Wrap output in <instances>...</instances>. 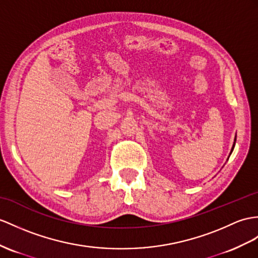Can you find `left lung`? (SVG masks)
Instances as JSON below:
<instances>
[{
  "label": "left lung",
  "mask_w": 258,
  "mask_h": 258,
  "mask_svg": "<svg viewBox=\"0 0 258 258\" xmlns=\"http://www.w3.org/2000/svg\"><path fill=\"white\" fill-rule=\"evenodd\" d=\"M235 144V143H234ZM234 144H233V148H232V151H233V149H234ZM232 151H231V152H232Z\"/></svg>",
  "instance_id": "left-lung-1"
}]
</instances>
